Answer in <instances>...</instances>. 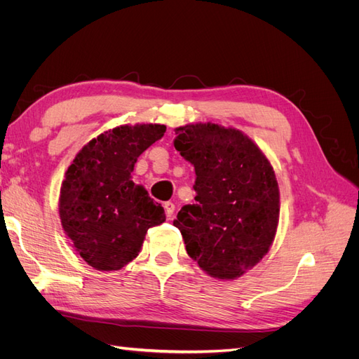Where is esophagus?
<instances>
[{"mask_svg": "<svg viewBox=\"0 0 359 359\" xmlns=\"http://www.w3.org/2000/svg\"><path fill=\"white\" fill-rule=\"evenodd\" d=\"M163 206H165V211H166V215L169 217V219H170V217L173 215V211H175V205H173L172 202H165V205H163Z\"/></svg>", "mask_w": 359, "mask_h": 359, "instance_id": "1", "label": "esophagus"}]
</instances>
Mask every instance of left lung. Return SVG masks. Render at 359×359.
Returning <instances> with one entry per match:
<instances>
[{"mask_svg": "<svg viewBox=\"0 0 359 359\" xmlns=\"http://www.w3.org/2000/svg\"><path fill=\"white\" fill-rule=\"evenodd\" d=\"M173 147L194 166L196 203L184 205L173 226L189 256L210 276L240 277L273 244L278 184L269 161L240 130L217 124L175 128Z\"/></svg>", "mask_w": 359, "mask_h": 359, "instance_id": "left-lung-1", "label": "left lung"}]
</instances>
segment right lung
Returning <instances> with one entry per match:
<instances>
[{
  "label": "right lung",
  "instance_id": "right-lung-1",
  "mask_svg": "<svg viewBox=\"0 0 359 359\" xmlns=\"http://www.w3.org/2000/svg\"><path fill=\"white\" fill-rule=\"evenodd\" d=\"M166 126H121L90 140L66 172L60 194L64 232L86 264L115 271L133 260L149 227L166 220L163 206L130 175L137 157Z\"/></svg>",
  "mask_w": 359,
  "mask_h": 359
}]
</instances>
